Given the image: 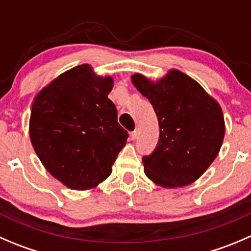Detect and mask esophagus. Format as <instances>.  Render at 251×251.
<instances>
[{
	"label": "esophagus",
	"instance_id": "34e87169",
	"mask_svg": "<svg viewBox=\"0 0 251 251\" xmlns=\"http://www.w3.org/2000/svg\"><path fill=\"white\" fill-rule=\"evenodd\" d=\"M138 135H140V132H138V130L132 131V132H131V135H130L131 140H137V138H138Z\"/></svg>",
	"mask_w": 251,
	"mask_h": 251
}]
</instances>
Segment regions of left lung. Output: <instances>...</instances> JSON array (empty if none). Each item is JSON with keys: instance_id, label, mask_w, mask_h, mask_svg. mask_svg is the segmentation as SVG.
I'll list each match as a JSON object with an SVG mask.
<instances>
[{"instance_id": "obj_1", "label": "left lung", "mask_w": 251, "mask_h": 251, "mask_svg": "<svg viewBox=\"0 0 251 251\" xmlns=\"http://www.w3.org/2000/svg\"><path fill=\"white\" fill-rule=\"evenodd\" d=\"M131 80L151 103L160 127L156 148L142 159L144 174L165 188L193 183L215 160L224 142L220 104L177 69L156 82L141 74Z\"/></svg>"}]
</instances>
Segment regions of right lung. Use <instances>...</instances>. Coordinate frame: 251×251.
Segmentation results:
<instances>
[{
  "instance_id": "1",
  "label": "right lung",
  "mask_w": 251,
  "mask_h": 251,
  "mask_svg": "<svg viewBox=\"0 0 251 251\" xmlns=\"http://www.w3.org/2000/svg\"><path fill=\"white\" fill-rule=\"evenodd\" d=\"M111 76L82 64L63 73L35 97L29 133L37 156L53 177L77 191L97 187L111 174L128 133L108 98Z\"/></svg>"
}]
</instances>
